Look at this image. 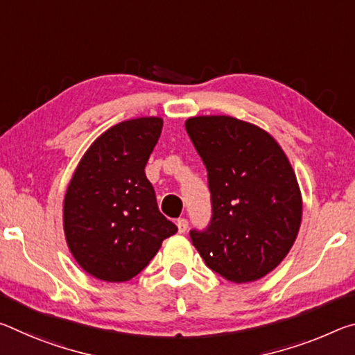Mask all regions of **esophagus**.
Returning <instances> with one entry per match:
<instances>
[{
  "mask_svg": "<svg viewBox=\"0 0 355 355\" xmlns=\"http://www.w3.org/2000/svg\"><path fill=\"white\" fill-rule=\"evenodd\" d=\"M177 227H178V232H180V234H184V232H187L188 227H189L188 219H184V218L178 219V221H177Z\"/></svg>",
  "mask_w": 355,
  "mask_h": 355,
  "instance_id": "esophagus-1",
  "label": "esophagus"
}]
</instances>
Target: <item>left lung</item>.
Here are the masks:
<instances>
[{
    "instance_id": "8db88e82",
    "label": "left lung",
    "mask_w": 355,
    "mask_h": 355,
    "mask_svg": "<svg viewBox=\"0 0 355 355\" xmlns=\"http://www.w3.org/2000/svg\"><path fill=\"white\" fill-rule=\"evenodd\" d=\"M187 132L207 167L211 219L189 232L207 267L234 283L266 277L288 256L302 223L292 166L268 132L226 115L193 116Z\"/></svg>"
}]
</instances>
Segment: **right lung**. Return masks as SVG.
Segmentation results:
<instances>
[{"label":"right lung","instance_id":"1","mask_svg":"<svg viewBox=\"0 0 355 355\" xmlns=\"http://www.w3.org/2000/svg\"><path fill=\"white\" fill-rule=\"evenodd\" d=\"M157 116L118 123L94 140L67 187L63 223L72 256L92 277L139 275L177 226L157 208L145 166L161 136Z\"/></svg>","mask_w":355,"mask_h":355}]
</instances>
